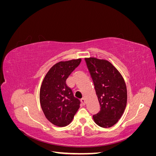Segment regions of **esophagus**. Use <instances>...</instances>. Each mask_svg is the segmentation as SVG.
I'll use <instances>...</instances> for the list:
<instances>
[{
    "instance_id": "esophagus-1",
    "label": "esophagus",
    "mask_w": 156,
    "mask_h": 156,
    "mask_svg": "<svg viewBox=\"0 0 156 156\" xmlns=\"http://www.w3.org/2000/svg\"><path fill=\"white\" fill-rule=\"evenodd\" d=\"M81 103L83 105L86 104V100H85V99H84V98H82L81 100Z\"/></svg>"
}]
</instances>
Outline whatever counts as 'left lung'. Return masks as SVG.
Wrapping results in <instances>:
<instances>
[{"mask_svg": "<svg viewBox=\"0 0 156 156\" xmlns=\"http://www.w3.org/2000/svg\"><path fill=\"white\" fill-rule=\"evenodd\" d=\"M101 107L93 116L95 123L104 128L116 124L127 105V94L124 79L110 62L94 57L85 58Z\"/></svg>", "mask_w": 156, "mask_h": 156, "instance_id": "1", "label": "left lung"}]
</instances>
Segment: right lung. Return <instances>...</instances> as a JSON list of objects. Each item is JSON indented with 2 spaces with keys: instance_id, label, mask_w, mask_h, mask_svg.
Segmentation results:
<instances>
[{
  "instance_id": "1",
  "label": "right lung",
  "mask_w": 156,
  "mask_h": 156,
  "mask_svg": "<svg viewBox=\"0 0 156 156\" xmlns=\"http://www.w3.org/2000/svg\"><path fill=\"white\" fill-rule=\"evenodd\" d=\"M81 58L60 61L51 68L42 81L40 105L51 123L58 127L69 124L80 107V101L66 84V79Z\"/></svg>"
}]
</instances>
